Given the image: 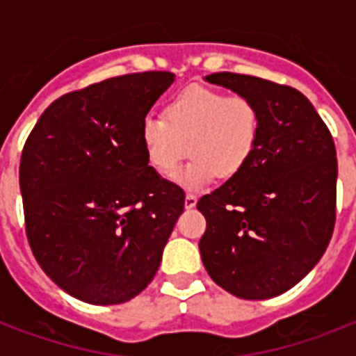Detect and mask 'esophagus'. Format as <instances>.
<instances>
[{
  "mask_svg": "<svg viewBox=\"0 0 356 356\" xmlns=\"http://www.w3.org/2000/svg\"><path fill=\"white\" fill-rule=\"evenodd\" d=\"M195 203H197V195L195 194H186V197H184V207H186V209H194L195 207Z\"/></svg>",
  "mask_w": 356,
  "mask_h": 356,
  "instance_id": "34e87169",
  "label": "esophagus"
}]
</instances>
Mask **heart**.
<instances>
[{
    "label": "heart",
    "mask_w": 356,
    "mask_h": 356,
    "mask_svg": "<svg viewBox=\"0 0 356 356\" xmlns=\"http://www.w3.org/2000/svg\"><path fill=\"white\" fill-rule=\"evenodd\" d=\"M140 138L156 172L170 175L186 153L190 162L177 175L188 188L214 179H233L253 159L260 138V113L249 97L190 86L166 105L164 118L147 114Z\"/></svg>",
    "instance_id": "heart-1"
}]
</instances>
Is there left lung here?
Listing matches in <instances>:
<instances>
[{
  "label": "left lung",
  "instance_id": "left-lung-1",
  "mask_svg": "<svg viewBox=\"0 0 356 356\" xmlns=\"http://www.w3.org/2000/svg\"><path fill=\"white\" fill-rule=\"evenodd\" d=\"M205 79L257 105L260 138L248 166L197 201L207 220L201 259L212 281L236 298H275L331 242L337 147L312 103L292 86L231 72Z\"/></svg>",
  "mask_w": 356,
  "mask_h": 356
}]
</instances>
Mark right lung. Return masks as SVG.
<instances>
[{"instance_id":"obj_1","label":"right lung","mask_w":356,"mask_h":356,"mask_svg":"<svg viewBox=\"0 0 356 356\" xmlns=\"http://www.w3.org/2000/svg\"><path fill=\"white\" fill-rule=\"evenodd\" d=\"M173 79L142 72L68 92L25 140L19 190L31 251L85 303L138 296L184 211V192L159 177L140 138L142 120Z\"/></svg>"}]
</instances>
